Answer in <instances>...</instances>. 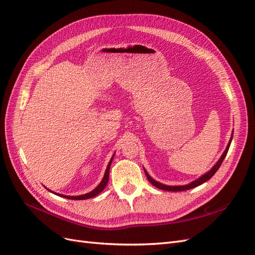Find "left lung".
I'll use <instances>...</instances> for the list:
<instances>
[{"label": "left lung", "instance_id": "8db88e82", "mask_svg": "<svg viewBox=\"0 0 255 255\" xmlns=\"http://www.w3.org/2000/svg\"><path fill=\"white\" fill-rule=\"evenodd\" d=\"M232 139H233V130H232V134H231V138H230V140H229V143H228V145H227V148H226L225 152L222 153V155L220 156V158L217 160V163H216L207 172H205V173L202 174L201 176H199L198 179H196L195 181H192V182H190V183H188V184H186V185H176V186H172V185H171V186H170V185L163 184V183H160V182H157V181L154 180L153 177L148 173V171H146L144 168H143V170H144V172H145L146 177H148L149 182H150L152 185H154V186H155V187L159 188V189L167 190V191H183V190H188V189H191V188H195V187L199 186V185H201V184L205 183L206 181L210 180L211 177L216 173V171L218 170L220 165L222 164L223 159H225V157L227 156V153H228V151H229L231 142H232Z\"/></svg>", "mask_w": 255, "mask_h": 255}]
</instances>
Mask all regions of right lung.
<instances>
[{"instance_id":"obj_1","label":"right lung","mask_w":255,"mask_h":255,"mask_svg":"<svg viewBox=\"0 0 255 255\" xmlns=\"http://www.w3.org/2000/svg\"><path fill=\"white\" fill-rule=\"evenodd\" d=\"M114 156H115V154H114V155L112 156V158H111V160H110L109 165H107V167H106V170H105V173H104V176H103L102 181L100 182V184L98 185V186H97L94 190H91L90 192H88V194H84V195H81V196H65V195H61V194H57V192H54V191H52V190H50V189H48V188H47V189H48L49 191L53 192V194L57 195V196L64 197V198H67V199H71V200H84V199H90V198H94V197L98 196V195L100 194V192H101V191L106 187L107 182H109V177H110V169H111V165H112V161H113V159H114Z\"/></svg>"}]
</instances>
